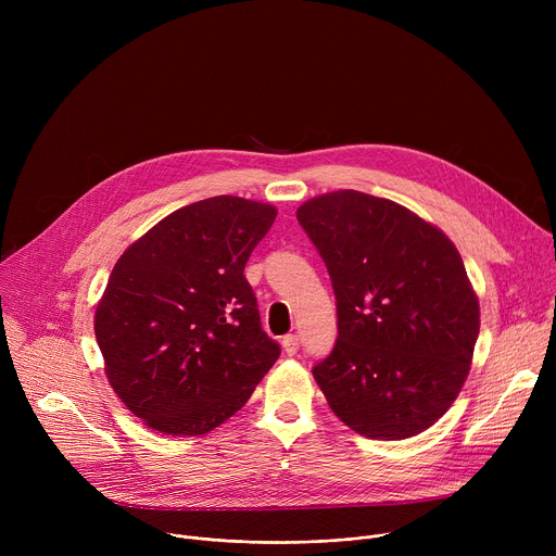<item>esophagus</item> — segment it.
Segmentation results:
<instances>
[{"mask_svg": "<svg viewBox=\"0 0 556 556\" xmlns=\"http://www.w3.org/2000/svg\"><path fill=\"white\" fill-rule=\"evenodd\" d=\"M281 348H283V352H286L288 356H294V354L299 352V337H296V334H286V337L281 339Z\"/></svg>", "mask_w": 556, "mask_h": 556, "instance_id": "obj_1", "label": "esophagus"}]
</instances>
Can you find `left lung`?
Listing matches in <instances>:
<instances>
[{
	"instance_id": "obj_1",
	"label": "left lung",
	"mask_w": 556,
	"mask_h": 556,
	"mask_svg": "<svg viewBox=\"0 0 556 556\" xmlns=\"http://www.w3.org/2000/svg\"><path fill=\"white\" fill-rule=\"evenodd\" d=\"M296 219L337 294V345L312 369L330 409L371 440L422 433L455 403L480 334L455 244L407 206L354 189L303 202Z\"/></svg>"
}]
</instances>
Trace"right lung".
I'll use <instances>...</instances> for the list:
<instances>
[{"label":"right lung","mask_w":556,"mask_h":556,"mask_svg":"<svg viewBox=\"0 0 556 556\" xmlns=\"http://www.w3.org/2000/svg\"><path fill=\"white\" fill-rule=\"evenodd\" d=\"M277 208L237 195L187 204L114 264L97 303L105 376L165 435H204L240 412L279 358L244 277Z\"/></svg>","instance_id":"right-lung-1"}]
</instances>
